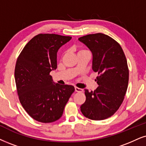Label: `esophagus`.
<instances>
[{
    "mask_svg": "<svg viewBox=\"0 0 146 146\" xmlns=\"http://www.w3.org/2000/svg\"><path fill=\"white\" fill-rule=\"evenodd\" d=\"M75 92H82L83 91H84V90H83L82 89L77 88V87H75Z\"/></svg>",
    "mask_w": 146,
    "mask_h": 146,
    "instance_id": "34e87169",
    "label": "esophagus"
}]
</instances>
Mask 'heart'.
<instances>
[{
    "instance_id": "b5f03b06",
    "label": "heart",
    "mask_w": 146,
    "mask_h": 146,
    "mask_svg": "<svg viewBox=\"0 0 146 146\" xmlns=\"http://www.w3.org/2000/svg\"><path fill=\"white\" fill-rule=\"evenodd\" d=\"M83 51H86V50H80L78 52V53L79 52H83Z\"/></svg>"
}]
</instances>
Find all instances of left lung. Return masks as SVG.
Returning <instances> with one entry per match:
<instances>
[{"instance_id":"1","label":"left lung","mask_w":146,"mask_h":146,"mask_svg":"<svg viewBox=\"0 0 146 146\" xmlns=\"http://www.w3.org/2000/svg\"><path fill=\"white\" fill-rule=\"evenodd\" d=\"M91 50L92 69L98 87L85 90L86 102L80 106L85 117L100 121L115 113L123 102L129 82V69L122 48L111 37L98 33L78 39Z\"/></svg>"}]
</instances>
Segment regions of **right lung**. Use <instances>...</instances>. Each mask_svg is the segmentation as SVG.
<instances>
[{
    "label": "right lung",
    "instance_id": "add662e5",
    "mask_svg": "<svg viewBox=\"0 0 146 146\" xmlns=\"http://www.w3.org/2000/svg\"><path fill=\"white\" fill-rule=\"evenodd\" d=\"M70 36L40 34L29 40L18 56L15 79L20 102L37 121L59 119L75 88L53 82L50 75L57 68V52Z\"/></svg>",
    "mask_w": 146,
    "mask_h": 146
}]
</instances>
